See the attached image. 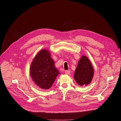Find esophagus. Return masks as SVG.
I'll return each mask as SVG.
<instances>
[{"instance_id":"obj_1","label":"esophagus","mask_w":121,"mask_h":121,"mask_svg":"<svg viewBox=\"0 0 121 121\" xmlns=\"http://www.w3.org/2000/svg\"><path fill=\"white\" fill-rule=\"evenodd\" d=\"M70 73H71V71L69 70H66L65 72V73L67 74H70Z\"/></svg>"}]
</instances>
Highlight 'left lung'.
<instances>
[{
  "mask_svg": "<svg viewBox=\"0 0 121 121\" xmlns=\"http://www.w3.org/2000/svg\"><path fill=\"white\" fill-rule=\"evenodd\" d=\"M94 74V69L91 62L85 56L79 60L74 73V78L78 85L83 86L90 83Z\"/></svg>",
  "mask_w": 121,
  "mask_h": 121,
  "instance_id": "left-lung-1",
  "label": "left lung"
}]
</instances>
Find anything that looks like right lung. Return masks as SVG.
Returning <instances> with one entry per match:
<instances>
[{"instance_id": "1", "label": "right lung", "mask_w": 121, "mask_h": 121, "mask_svg": "<svg viewBox=\"0 0 121 121\" xmlns=\"http://www.w3.org/2000/svg\"><path fill=\"white\" fill-rule=\"evenodd\" d=\"M30 73L35 83L43 89L52 86L59 71L54 66L48 51L43 49L38 53L31 63Z\"/></svg>"}]
</instances>
